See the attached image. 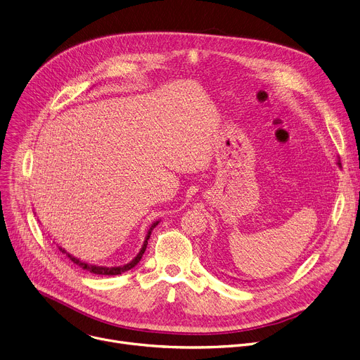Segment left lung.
<instances>
[{
  "label": "left lung",
  "instance_id": "1",
  "mask_svg": "<svg viewBox=\"0 0 360 360\" xmlns=\"http://www.w3.org/2000/svg\"><path fill=\"white\" fill-rule=\"evenodd\" d=\"M337 164H340V162H337Z\"/></svg>",
  "mask_w": 360,
  "mask_h": 360
}]
</instances>
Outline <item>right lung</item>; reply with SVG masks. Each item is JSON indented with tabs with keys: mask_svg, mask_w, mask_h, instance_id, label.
<instances>
[{
	"mask_svg": "<svg viewBox=\"0 0 360 360\" xmlns=\"http://www.w3.org/2000/svg\"><path fill=\"white\" fill-rule=\"evenodd\" d=\"M158 224H160V221H155V222L151 224L150 229H148V232H146L143 244H142V247H141L138 255H136L129 263L122 264V266H98V264H90V263H87V262L79 260L78 257H74L72 255H70V252H68L65 248H62V247H59V245H58V248L63 252V255H67V257H68L74 264L79 266L82 270H87V271L94 273V274H105V276H115V274H122L123 271L131 270L132 267H135V266L141 262V259H142V256H143V252H145V250H146V245H148V240H150L151 231H153Z\"/></svg>",
	"mask_w": 360,
	"mask_h": 360,
	"instance_id": "add662e5",
	"label": "right lung"
}]
</instances>
